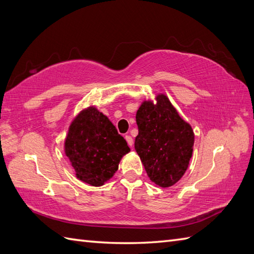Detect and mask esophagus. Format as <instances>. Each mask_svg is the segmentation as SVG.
Masks as SVG:
<instances>
[{"mask_svg":"<svg viewBox=\"0 0 254 254\" xmlns=\"http://www.w3.org/2000/svg\"><path fill=\"white\" fill-rule=\"evenodd\" d=\"M126 139L127 141V145L129 147H132L133 146V138H132V136H129V135H126Z\"/></svg>","mask_w":254,"mask_h":254,"instance_id":"1","label":"esophagus"}]
</instances>
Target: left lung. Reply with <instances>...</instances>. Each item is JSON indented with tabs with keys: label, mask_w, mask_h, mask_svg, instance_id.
<instances>
[{
	"label": "left lung",
	"mask_w": 254,
	"mask_h": 254,
	"mask_svg": "<svg viewBox=\"0 0 254 254\" xmlns=\"http://www.w3.org/2000/svg\"><path fill=\"white\" fill-rule=\"evenodd\" d=\"M144 102L136 113L135 150L151 182L170 187L184 175L192 155L193 132L166 95Z\"/></svg>",
	"instance_id": "left-lung-1"
}]
</instances>
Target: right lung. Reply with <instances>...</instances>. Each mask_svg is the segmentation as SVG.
I'll return each instance as SVG.
<instances>
[{"label": "right lung", "mask_w": 254, "mask_h": 254, "mask_svg": "<svg viewBox=\"0 0 254 254\" xmlns=\"http://www.w3.org/2000/svg\"><path fill=\"white\" fill-rule=\"evenodd\" d=\"M128 151L127 140L94 107L78 115L64 141V152L76 178L92 186H102L113 178L121 158Z\"/></svg>", "instance_id": "right-lung-1"}]
</instances>
